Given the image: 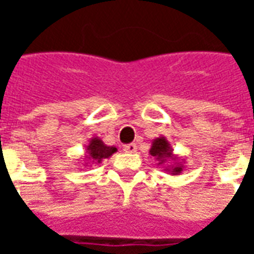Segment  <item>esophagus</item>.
<instances>
[{
	"label": "esophagus",
	"mask_w": 254,
	"mask_h": 254,
	"mask_svg": "<svg viewBox=\"0 0 254 254\" xmlns=\"http://www.w3.org/2000/svg\"><path fill=\"white\" fill-rule=\"evenodd\" d=\"M124 151L125 152H130V154H133V152H136L137 151V145L136 144H127V145H124Z\"/></svg>",
	"instance_id": "1"
}]
</instances>
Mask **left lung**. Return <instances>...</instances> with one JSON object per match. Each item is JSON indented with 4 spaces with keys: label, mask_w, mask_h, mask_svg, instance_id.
Returning <instances> with one entry per match:
<instances>
[{
    "label": "left lung",
    "mask_w": 254,
    "mask_h": 254,
    "mask_svg": "<svg viewBox=\"0 0 254 254\" xmlns=\"http://www.w3.org/2000/svg\"><path fill=\"white\" fill-rule=\"evenodd\" d=\"M149 155L154 156L155 160H158V166H160L163 171L171 176H178L185 170V160L174 154L170 141L165 136L152 140Z\"/></svg>",
    "instance_id": "1"
}]
</instances>
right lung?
Segmentation results:
<instances>
[{
  "label": "right lung",
  "instance_id": "obj_1",
  "mask_svg": "<svg viewBox=\"0 0 254 254\" xmlns=\"http://www.w3.org/2000/svg\"><path fill=\"white\" fill-rule=\"evenodd\" d=\"M114 152H117L116 147L107 145L102 141V138L94 136L89 140L88 145H85V156H84L85 163L83 166H87L89 163H92V165L102 163V160L110 158Z\"/></svg>",
  "mask_w": 254,
  "mask_h": 254
}]
</instances>
